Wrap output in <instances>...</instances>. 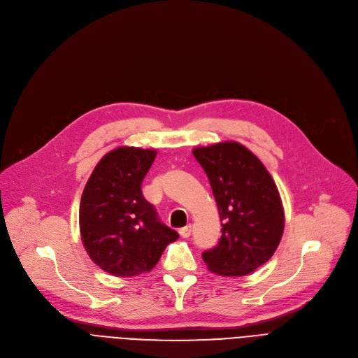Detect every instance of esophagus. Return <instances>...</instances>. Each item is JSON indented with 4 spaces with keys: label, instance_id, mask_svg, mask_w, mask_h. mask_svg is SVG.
Returning <instances> with one entry per match:
<instances>
[{
    "label": "esophagus",
    "instance_id": "34e87169",
    "mask_svg": "<svg viewBox=\"0 0 358 358\" xmlns=\"http://www.w3.org/2000/svg\"><path fill=\"white\" fill-rule=\"evenodd\" d=\"M180 235H181L182 238H189V236L192 235V224L189 223V224H187V227L181 228V229H180Z\"/></svg>",
    "mask_w": 358,
    "mask_h": 358
}]
</instances>
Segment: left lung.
Masks as SVG:
<instances>
[{"label":"left lung","mask_w":358,"mask_h":358,"mask_svg":"<svg viewBox=\"0 0 358 358\" xmlns=\"http://www.w3.org/2000/svg\"><path fill=\"white\" fill-rule=\"evenodd\" d=\"M208 174L222 222L219 243L203 261L216 274L241 277L273 257L285 229L277 185L252 152L238 142L193 149Z\"/></svg>","instance_id":"obj_1"}]
</instances>
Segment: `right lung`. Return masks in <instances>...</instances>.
Masks as SVG:
<instances>
[{
  "instance_id": "add662e5",
  "label": "right lung",
  "mask_w": 358,
  "mask_h": 358,
  "mask_svg": "<svg viewBox=\"0 0 358 358\" xmlns=\"http://www.w3.org/2000/svg\"><path fill=\"white\" fill-rule=\"evenodd\" d=\"M157 150L122 146L94 168L80 204L84 247L106 273L131 277L150 271L178 234L161 223L141 184Z\"/></svg>"
}]
</instances>
